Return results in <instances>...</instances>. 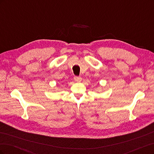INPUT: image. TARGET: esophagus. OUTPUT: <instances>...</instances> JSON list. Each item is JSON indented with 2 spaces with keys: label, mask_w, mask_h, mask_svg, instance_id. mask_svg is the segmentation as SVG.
<instances>
[{
  "label": "esophagus",
  "mask_w": 154,
  "mask_h": 154,
  "mask_svg": "<svg viewBox=\"0 0 154 154\" xmlns=\"http://www.w3.org/2000/svg\"><path fill=\"white\" fill-rule=\"evenodd\" d=\"M74 80L78 82H80L82 81V78L80 76H74Z\"/></svg>",
  "instance_id": "obj_1"
}]
</instances>
